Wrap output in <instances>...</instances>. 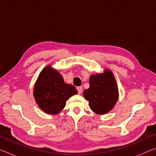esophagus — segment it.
<instances>
[{
  "instance_id": "esophagus-1",
  "label": "esophagus",
  "mask_w": 156,
  "mask_h": 156,
  "mask_svg": "<svg viewBox=\"0 0 156 156\" xmlns=\"http://www.w3.org/2000/svg\"><path fill=\"white\" fill-rule=\"evenodd\" d=\"M77 90H78V94H81V92L83 91V87H78Z\"/></svg>"
}]
</instances>
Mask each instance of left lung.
Returning a JSON list of instances; mask_svg holds the SVG:
<instances>
[{
    "mask_svg": "<svg viewBox=\"0 0 156 156\" xmlns=\"http://www.w3.org/2000/svg\"><path fill=\"white\" fill-rule=\"evenodd\" d=\"M83 94L94 112L97 114L109 112L118 99V89L113 73L106 69L103 73L92 75L89 78V88Z\"/></svg>",
    "mask_w": 156,
    "mask_h": 156,
    "instance_id": "1",
    "label": "left lung"
}]
</instances>
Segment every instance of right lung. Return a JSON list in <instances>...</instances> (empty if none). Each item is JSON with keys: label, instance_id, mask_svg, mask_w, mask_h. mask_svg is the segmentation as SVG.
<instances>
[{"label": "right lung", "instance_id": "obj_1", "mask_svg": "<svg viewBox=\"0 0 156 156\" xmlns=\"http://www.w3.org/2000/svg\"><path fill=\"white\" fill-rule=\"evenodd\" d=\"M77 93L75 87L65 84L62 76L50 66L42 71L34 90L37 104L49 114L59 113L65 107L68 98Z\"/></svg>", "mask_w": 156, "mask_h": 156}]
</instances>
